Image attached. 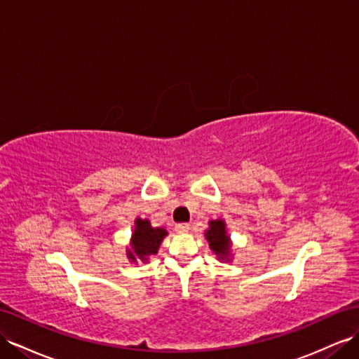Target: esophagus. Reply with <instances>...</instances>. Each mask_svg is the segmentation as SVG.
<instances>
[{
    "label": "esophagus",
    "instance_id": "34e87169",
    "mask_svg": "<svg viewBox=\"0 0 359 359\" xmlns=\"http://www.w3.org/2000/svg\"><path fill=\"white\" fill-rule=\"evenodd\" d=\"M189 229H190L189 224H178V225H175V231L178 232V234H184V232H187Z\"/></svg>",
    "mask_w": 359,
    "mask_h": 359
}]
</instances>
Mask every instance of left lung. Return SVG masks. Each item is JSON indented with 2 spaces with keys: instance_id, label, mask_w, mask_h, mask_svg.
Instances as JSON below:
<instances>
[{
  "instance_id": "left-lung-1",
  "label": "left lung",
  "mask_w": 359,
  "mask_h": 359,
  "mask_svg": "<svg viewBox=\"0 0 359 359\" xmlns=\"http://www.w3.org/2000/svg\"><path fill=\"white\" fill-rule=\"evenodd\" d=\"M205 237L210 243V248L216 252L224 259L229 254V237L226 236L225 222L224 220H215L210 222V228L205 232Z\"/></svg>"
}]
</instances>
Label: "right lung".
I'll list each match as a JSON object with an SVG mask.
<instances>
[{"label":"right lung","instance_id":"add662e5","mask_svg":"<svg viewBox=\"0 0 359 359\" xmlns=\"http://www.w3.org/2000/svg\"><path fill=\"white\" fill-rule=\"evenodd\" d=\"M166 234V229L152 228L149 220L137 219L133 234V252H128V257L131 259H135V257H139L140 259H148V257L157 254L158 246Z\"/></svg>","mask_w":359,"mask_h":359}]
</instances>
